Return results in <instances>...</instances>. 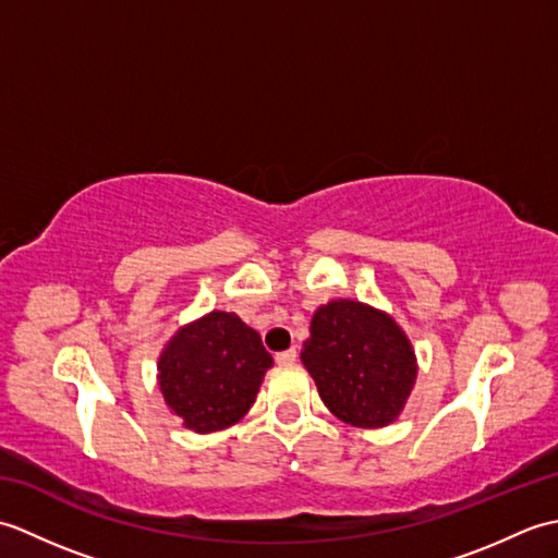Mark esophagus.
I'll list each match as a JSON object with an SVG mask.
<instances>
[{
	"label": "esophagus",
	"instance_id": "1",
	"mask_svg": "<svg viewBox=\"0 0 558 558\" xmlns=\"http://www.w3.org/2000/svg\"><path fill=\"white\" fill-rule=\"evenodd\" d=\"M276 362H278V364H294V362H298V350L290 348V350L278 352V354H276Z\"/></svg>",
	"mask_w": 558,
	"mask_h": 558
}]
</instances>
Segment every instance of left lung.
Instances as JSON below:
<instances>
[{
	"label": "left lung",
	"instance_id": "1",
	"mask_svg": "<svg viewBox=\"0 0 558 558\" xmlns=\"http://www.w3.org/2000/svg\"><path fill=\"white\" fill-rule=\"evenodd\" d=\"M302 364L324 405L360 429L393 424L417 381V354L390 314L354 300H330L312 316Z\"/></svg>",
	"mask_w": 558,
	"mask_h": 558
}]
</instances>
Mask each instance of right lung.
Listing matches in <instances>:
<instances>
[{
	"instance_id": "obj_1",
	"label": "right lung",
	"mask_w": 558,
	"mask_h": 558,
	"mask_svg": "<svg viewBox=\"0 0 558 558\" xmlns=\"http://www.w3.org/2000/svg\"><path fill=\"white\" fill-rule=\"evenodd\" d=\"M270 366L272 357L252 326L234 312L213 310L165 342L158 386L184 429L210 434L244 417Z\"/></svg>"
}]
</instances>
